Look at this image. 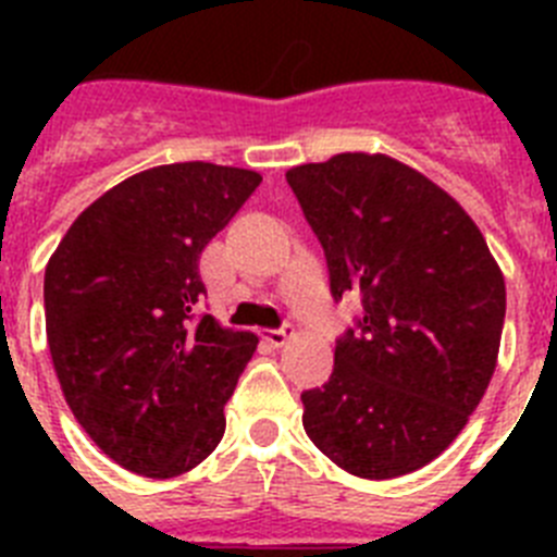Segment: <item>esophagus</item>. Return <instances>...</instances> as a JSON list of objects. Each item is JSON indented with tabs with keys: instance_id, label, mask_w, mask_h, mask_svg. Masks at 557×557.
I'll use <instances>...</instances> for the list:
<instances>
[{
	"instance_id": "obj_1",
	"label": "esophagus",
	"mask_w": 557,
	"mask_h": 557,
	"mask_svg": "<svg viewBox=\"0 0 557 557\" xmlns=\"http://www.w3.org/2000/svg\"><path fill=\"white\" fill-rule=\"evenodd\" d=\"M293 334H295L293 323H284V326H278V329H270V332L264 334V339H268L270 346H284V343H287Z\"/></svg>"
}]
</instances>
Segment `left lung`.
Here are the masks:
<instances>
[{"mask_svg": "<svg viewBox=\"0 0 557 557\" xmlns=\"http://www.w3.org/2000/svg\"><path fill=\"white\" fill-rule=\"evenodd\" d=\"M326 253L332 298L357 295L334 371L301 393L304 430L339 469L410 474L460 435L485 396L505 278L474 220L387 156L339 152L287 172Z\"/></svg>", "mask_w": 557, "mask_h": 557, "instance_id": "left-lung-1", "label": "left lung"}]
</instances>
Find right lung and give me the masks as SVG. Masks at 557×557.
Listing matches in <instances>:
<instances>
[{"label":"right lung","instance_id":"obj_1","mask_svg":"<svg viewBox=\"0 0 557 557\" xmlns=\"http://www.w3.org/2000/svg\"><path fill=\"white\" fill-rule=\"evenodd\" d=\"M262 184L253 170L184 161L108 189L44 273L58 382L88 437L152 480L218 449L223 407L256 334L200 314V253Z\"/></svg>","mask_w":557,"mask_h":557}]
</instances>
